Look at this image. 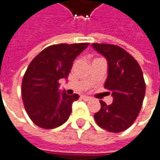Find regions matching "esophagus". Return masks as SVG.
Wrapping results in <instances>:
<instances>
[{"instance_id":"obj_1","label":"esophagus","mask_w":160,"mask_h":160,"mask_svg":"<svg viewBox=\"0 0 160 160\" xmlns=\"http://www.w3.org/2000/svg\"><path fill=\"white\" fill-rule=\"evenodd\" d=\"M81 98H82V99H84V100H90L91 99V98L90 97H89V96H81Z\"/></svg>"}]
</instances>
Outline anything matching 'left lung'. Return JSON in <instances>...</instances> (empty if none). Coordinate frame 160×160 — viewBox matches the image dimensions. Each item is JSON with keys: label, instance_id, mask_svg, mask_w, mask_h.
Wrapping results in <instances>:
<instances>
[{"label": "left lung", "instance_id": "left-lung-1", "mask_svg": "<svg viewBox=\"0 0 160 160\" xmlns=\"http://www.w3.org/2000/svg\"><path fill=\"white\" fill-rule=\"evenodd\" d=\"M92 47L108 61V78L104 88L113 97L111 105L100 100L101 108L94 114L97 124L109 132L126 130L136 120L145 97L143 72L138 61L121 47L92 43Z\"/></svg>", "mask_w": 160, "mask_h": 160}]
</instances>
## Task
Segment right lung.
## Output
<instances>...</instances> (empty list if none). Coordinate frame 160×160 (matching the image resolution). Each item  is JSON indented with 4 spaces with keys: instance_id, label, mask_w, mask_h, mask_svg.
I'll return each instance as SVG.
<instances>
[{
    "instance_id": "add662e5",
    "label": "right lung",
    "mask_w": 160,
    "mask_h": 160,
    "mask_svg": "<svg viewBox=\"0 0 160 160\" xmlns=\"http://www.w3.org/2000/svg\"><path fill=\"white\" fill-rule=\"evenodd\" d=\"M89 43H60L40 52L28 66L22 79L24 108L33 123L42 128H54L65 123L78 94L60 93L59 80L67 78L73 61Z\"/></svg>"
}]
</instances>
